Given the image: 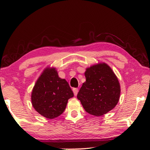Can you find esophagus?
Returning a JSON list of instances; mask_svg holds the SVG:
<instances>
[{
    "label": "esophagus",
    "mask_w": 150,
    "mask_h": 150,
    "mask_svg": "<svg viewBox=\"0 0 150 150\" xmlns=\"http://www.w3.org/2000/svg\"><path fill=\"white\" fill-rule=\"evenodd\" d=\"M73 92H74V96H76L78 94V92H79V89H77V88H74Z\"/></svg>",
    "instance_id": "obj_1"
}]
</instances>
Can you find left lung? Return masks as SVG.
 <instances>
[{"label":"left lung","mask_w":150,"mask_h":150,"mask_svg":"<svg viewBox=\"0 0 150 150\" xmlns=\"http://www.w3.org/2000/svg\"><path fill=\"white\" fill-rule=\"evenodd\" d=\"M86 82L77 95L85 111L95 116L107 113L118 103L120 85L111 68L99 63L86 69Z\"/></svg>","instance_id":"8db88e82"}]
</instances>
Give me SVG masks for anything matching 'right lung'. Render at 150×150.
Segmentation results:
<instances>
[{"label":"right lung","instance_id":"right-lung-1","mask_svg":"<svg viewBox=\"0 0 150 150\" xmlns=\"http://www.w3.org/2000/svg\"><path fill=\"white\" fill-rule=\"evenodd\" d=\"M74 96L69 84L59 77L54 68H46L33 89L32 104L40 115L53 119L64 112L67 101Z\"/></svg>","mask_w":150,"mask_h":150}]
</instances>
